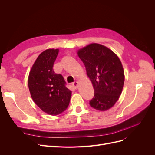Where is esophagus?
Returning <instances> with one entry per match:
<instances>
[{
	"mask_svg": "<svg viewBox=\"0 0 155 155\" xmlns=\"http://www.w3.org/2000/svg\"><path fill=\"white\" fill-rule=\"evenodd\" d=\"M78 81H74L73 83H72V85L74 88H77L78 86Z\"/></svg>",
	"mask_w": 155,
	"mask_h": 155,
	"instance_id": "esophagus-1",
	"label": "esophagus"
}]
</instances>
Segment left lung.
I'll list each match as a JSON object with an SVG mask.
<instances>
[{
  "instance_id": "left-lung-1",
  "label": "left lung",
  "mask_w": 155,
  "mask_h": 155,
  "mask_svg": "<svg viewBox=\"0 0 155 155\" xmlns=\"http://www.w3.org/2000/svg\"><path fill=\"white\" fill-rule=\"evenodd\" d=\"M78 54L94 90L89 104L98 110L109 109L119 99L124 87V71L120 59L106 46L97 43L80 49Z\"/></svg>"
}]
</instances>
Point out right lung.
<instances>
[{
	"instance_id": "add662e5",
	"label": "right lung",
	"mask_w": 155,
	"mask_h": 155,
	"mask_svg": "<svg viewBox=\"0 0 155 155\" xmlns=\"http://www.w3.org/2000/svg\"><path fill=\"white\" fill-rule=\"evenodd\" d=\"M58 49H48L37 58L28 77V87L35 104L43 112L55 116L69 105L72 92L66 87L61 74L54 71Z\"/></svg>"
}]
</instances>
